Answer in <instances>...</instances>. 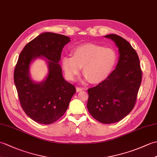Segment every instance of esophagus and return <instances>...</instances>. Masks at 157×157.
Wrapping results in <instances>:
<instances>
[{
    "mask_svg": "<svg viewBox=\"0 0 157 157\" xmlns=\"http://www.w3.org/2000/svg\"><path fill=\"white\" fill-rule=\"evenodd\" d=\"M84 90V88H80V87H77L76 88V90H77V92H81L82 90Z\"/></svg>",
    "mask_w": 157,
    "mask_h": 157,
    "instance_id": "esophagus-1",
    "label": "esophagus"
}]
</instances>
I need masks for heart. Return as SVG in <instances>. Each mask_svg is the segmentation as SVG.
Masks as SVG:
<instances>
[{
    "label": "heart",
    "mask_w": 157,
    "mask_h": 157,
    "mask_svg": "<svg viewBox=\"0 0 157 157\" xmlns=\"http://www.w3.org/2000/svg\"><path fill=\"white\" fill-rule=\"evenodd\" d=\"M73 57L65 56L62 66L67 77L74 79L83 68V75L92 84H100L111 75L118 61V55L113 48L95 44L78 46L72 51Z\"/></svg>",
    "instance_id": "heart-1"
}]
</instances>
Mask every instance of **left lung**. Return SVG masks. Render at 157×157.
Wrapping results in <instances>:
<instances>
[{"instance_id":"left-lung-1","label":"left lung","mask_w":157,"mask_h":157,"mask_svg":"<svg viewBox=\"0 0 157 157\" xmlns=\"http://www.w3.org/2000/svg\"><path fill=\"white\" fill-rule=\"evenodd\" d=\"M119 49L117 65L105 81L89 88L87 108L99 122L110 124L121 121L134 109L142 73L137 52L121 36L109 34Z\"/></svg>"}]
</instances>
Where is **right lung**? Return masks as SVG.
Wrapping results in <instances>:
<instances>
[{
    "label": "right lung",
    "mask_w": 157,
    "mask_h": 157,
    "mask_svg": "<svg viewBox=\"0 0 157 157\" xmlns=\"http://www.w3.org/2000/svg\"><path fill=\"white\" fill-rule=\"evenodd\" d=\"M69 42L68 36L42 33L28 43L19 56L15 85L23 110L36 122L47 125L57 121L76 92L75 86L63 78L59 64L62 50ZM42 56L48 59L49 73L44 81L36 83L29 75V67L34 59Z\"/></svg>",
    "instance_id": "right-lung-1"
}]
</instances>
